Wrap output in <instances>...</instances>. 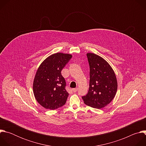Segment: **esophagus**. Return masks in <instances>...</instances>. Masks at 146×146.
<instances>
[{"instance_id":"34e87169","label":"esophagus","mask_w":146,"mask_h":146,"mask_svg":"<svg viewBox=\"0 0 146 146\" xmlns=\"http://www.w3.org/2000/svg\"><path fill=\"white\" fill-rule=\"evenodd\" d=\"M77 90H78V88H73V89H72V91H73V92H76L77 91Z\"/></svg>"}]
</instances>
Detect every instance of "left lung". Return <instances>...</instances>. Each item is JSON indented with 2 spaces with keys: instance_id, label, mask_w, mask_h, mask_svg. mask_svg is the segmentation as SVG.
<instances>
[{
  "instance_id": "left-lung-1",
  "label": "left lung",
  "mask_w": 146,
  "mask_h": 146,
  "mask_svg": "<svg viewBox=\"0 0 146 146\" xmlns=\"http://www.w3.org/2000/svg\"><path fill=\"white\" fill-rule=\"evenodd\" d=\"M90 65V86L88 94L82 97L86 105L95 109L105 108L114 99L117 81L114 70L103 58L87 54Z\"/></svg>"
}]
</instances>
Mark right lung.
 Returning a JSON list of instances; mask_svg holds the SVG:
<instances>
[{"mask_svg":"<svg viewBox=\"0 0 146 146\" xmlns=\"http://www.w3.org/2000/svg\"><path fill=\"white\" fill-rule=\"evenodd\" d=\"M72 55L58 52L47 58L38 67L33 84L35 97L41 106L55 110L66 103L69 93L61 71Z\"/></svg>","mask_w":146,"mask_h":146,"instance_id":"right-lung-1","label":"right lung"}]
</instances>
